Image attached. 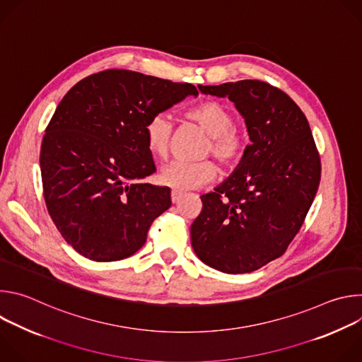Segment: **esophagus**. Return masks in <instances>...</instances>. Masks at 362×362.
Instances as JSON below:
<instances>
[{
    "label": "esophagus",
    "mask_w": 362,
    "mask_h": 362,
    "mask_svg": "<svg viewBox=\"0 0 362 362\" xmlns=\"http://www.w3.org/2000/svg\"><path fill=\"white\" fill-rule=\"evenodd\" d=\"M182 197H183V193L176 192V190H173V192H172V202H173V203H179Z\"/></svg>",
    "instance_id": "34e87169"
}]
</instances>
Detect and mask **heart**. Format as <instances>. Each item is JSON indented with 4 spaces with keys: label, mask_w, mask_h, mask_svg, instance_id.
<instances>
[{
    "label": "heart",
    "mask_w": 362,
    "mask_h": 362,
    "mask_svg": "<svg viewBox=\"0 0 362 362\" xmlns=\"http://www.w3.org/2000/svg\"><path fill=\"white\" fill-rule=\"evenodd\" d=\"M187 119L194 122L202 130L209 134V141L204 146V153L212 156L225 168H233L242 159L246 148L245 134L235 126L233 112L216 100L202 101L186 113ZM173 122L166 112L153 115L146 126V143L151 154L166 158L169 151ZM218 176V168L211 160L182 162L173 160L165 165L159 179L165 186L176 192L197 189L214 182Z\"/></svg>",
    "instance_id": "1"
}]
</instances>
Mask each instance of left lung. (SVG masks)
<instances>
[{"mask_svg": "<svg viewBox=\"0 0 362 362\" xmlns=\"http://www.w3.org/2000/svg\"><path fill=\"white\" fill-rule=\"evenodd\" d=\"M228 97L245 119L252 144L190 228L199 259L225 274H247L282 256L299 232L321 180L311 127L282 90L259 80L199 86Z\"/></svg>", "mask_w": 362, "mask_h": 362, "instance_id": "left-lung-1", "label": "left lung"}]
</instances>
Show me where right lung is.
Segmentation results:
<instances>
[{
  "label": "right lung",
  "instance_id": "1",
  "mask_svg": "<svg viewBox=\"0 0 362 362\" xmlns=\"http://www.w3.org/2000/svg\"><path fill=\"white\" fill-rule=\"evenodd\" d=\"M197 94L189 83L105 70L63 97L42 137L40 168L48 214L80 255L113 262L144 245L172 204L169 187L141 182L156 170L144 126Z\"/></svg>",
  "mask_w": 362,
  "mask_h": 362
}]
</instances>
